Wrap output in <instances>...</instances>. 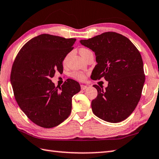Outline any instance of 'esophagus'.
I'll return each mask as SVG.
<instances>
[{
    "mask_svg": "<svg viewBox=\"0 0 159 159\" xmlns=\"http://www.w3.org/2000/svg\"><path fill=\"white\" fill-rule=\"evenodd\" d=\"M88 88L87 86H85V85H81V89L82 90H86V89Z\"/></svg>",
    "mask_w": 159,
    "mask_h": 159,
    "instance_id": "1",
    "label": "esophagus"
}]
</instances>
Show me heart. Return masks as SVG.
Here are the masks:
<instances>
[{
  "mask_svg": "<svg viewBox=\"0 0 159 159\" xmlns=\"http://www.w3.org/2000/svg\"><path fill=\"white\" fill-rule=\"evenodd\" d=\"M90 50L87 48H81L80 49V55H82V57H83L84 55H85V54L87 53L88 52H89ZM68 57V55H67L64 59V62H66L67 59ZM72 76H73L75 79L76 80H78L80 81H82V80H84L86 78V76H85V74L83 73H81V72H74L72 74Z\"/></svg>",
  "mask_w": 159,
  "mask_h": 159,
  "instance_id": "heart-1",
  "label": "heart"
}]
</instances>
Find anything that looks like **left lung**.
<instances>
[{"label":"left lung","instance_id":"obj_1","mask_svg":"<svg viewBox=\"0 0 159 159\" xmlns=\"http://www.w3.org/2000/svg\"><path fill=\"white\" fill-rule=\"evenodd\" d=\"M80 43L96 57L98 64L91 79L104 77L109 82L105 90L93 85L98 96L91 102L93 112L104 121H123L136 109L145 83L140 52L128 38L114 32H104Z\"/></svg>","mask_w":159,"mask_h":159}]
</instances>
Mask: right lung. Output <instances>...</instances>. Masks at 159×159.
I'll return each instance as SVG.
<instances>
[{
	"label": "right lung",
	"instance_id": "right-lung-1",
	"mask_svg": "<svg viewBox=\"0 0 159 159\" xmlns=\"http://www.w3.org/2000/svg\"><path fill=\"white\" fill-rule=\"evenodd\" d=\"M75 41L40 34L28 41L16 57L10 75L14 97L20 109L38 126L52 128L70 114L72 98L80 91V84L68 79L56 87L51 78L56 72H63L62 62Z\"/></svg>",
	"mask_w": 159,
	"mask_h": 159
}]
</instances>
